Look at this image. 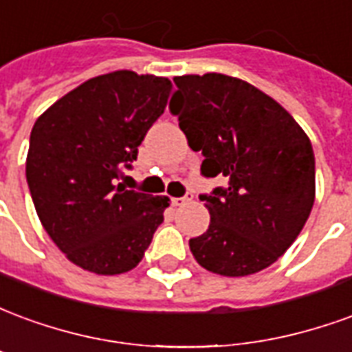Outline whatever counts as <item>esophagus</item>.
<instances>
[{
  "mask_svg": "<svg viewBox=\"0 0 352 352\" xmlns=\"http://www.w3.org/2000/svg\"><path fill=\"white\" fill-rule=\"evenodd\" d=\"M192 198H194V196H192V192H186L183 198H173V199H171V204H173L175 207H183V206H186V204H190Z\"/></svg>",
  "mask_w": 352,
  "mask_h": 352,
  "instance_id": "1",
  "label": "esophagus"
}]
</instances>
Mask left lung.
Here are the masks:
<instances>
[{"label":"left lung","instance_id":"8db88e82","mask_svg":"<svg viewBox=\"0 0 352 352\" xmlns=\"http://www.w3.org/2000/svg\"><path fill=\"white\" fill-rule=\"evenodd\" d=\"M169 103L201 175L226 186L201 194L209 228L188 241L201 267L226 277L262 272L285 254L315 201V154L309 138L279 103L236 77H175Z\"/></svg>","mask_w":352,"mask_h":352}]
</instances>
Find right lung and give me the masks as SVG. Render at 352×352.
Wrapping results in <instances>:
<instances>
[{
    "instance_id": "obj_1",
    "label": "right lung",
    "mask_w": 352,
    "mask_h": 352,
    "mask_svg": "<svg viewBox=\"0 0 352 352\" xmlns=\"http://www.w3.org/2000/svg\"><path fill=\"white\" fill-rule=\"evenodd\" d=\"M166 77L113 72L65 94L34 124L26 179L43 228L73 264L130 272L164 222L168 198L118 179L168 103Z\"/></svg>"
}]
</instances>
